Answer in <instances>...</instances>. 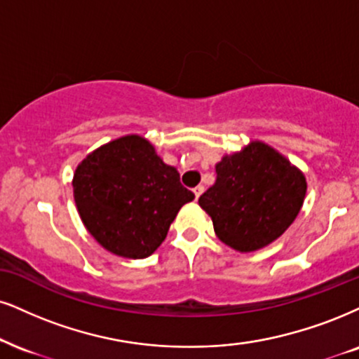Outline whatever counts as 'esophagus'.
<instances>
[{
	"label": "esophagus",
	"mask_w": 359,
	"mask_h": 359,
	"mask_svg": "<svg viewBox=\"0 0 359 359\" xmlns=\"http://www.w3.org/2000/svg\"><path fill=\"white\" fill-rule=\"evenodd\" d=\"M203 191H205V188H203V187H196V188H194V189H193L194 198H196V200H198V198H200L201 194H203Z\"/></svg>",
	"instance_id": "obj_1"
}]
</instances>
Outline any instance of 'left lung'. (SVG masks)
<instances>
[{
  "label": "left lung",
  "mask_w": 359,
  "mask_h": 359,
  "mask_svg": "<svg viewBox=\"0 0 359 359\" xmlns=\"http://www.w3.org/2000/svg\"><path fill=\"white\" fill-rule=\"evenodd\" d=\"M306 194V178L271 146L251 141L216 165V181L200 206L216 236L241 253L261 250L291 226Z\"/></svg>",
  "instance_id": "8db88e82"
}]
</instances>
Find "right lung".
<instances>
[{
  "label": "right lung",
  "mask_w": 359,
  "mask_h": 359,
  "mask_svg": "<svg viewBox=\"0 0 359 359\" xmlns=\"http://www.w3.org/2000/svg\"><path fill=\"white\" fill-rule=\"evenodd\" d=\"M83 224L104 250L141 259L165 241L181 206L194 194L143 136L128 135L88 154L73 176Z\"/></svg>",
  "instance_id": "right-lung-1"
}]
</instances>
